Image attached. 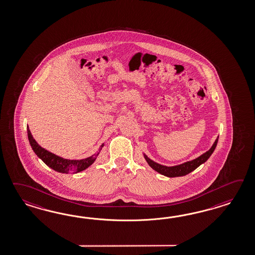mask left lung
Wrapping results in <instances>:
<instances>
[{"label": "left lung", "instance_id": "left-lung-1", "mask_svg": "<svg viewBox=\"0 0 255 255\" xmlns=\"http://www.w3.org/2000/svg\"><path fill=\"white\" fill-rule=\"evenodd\" d=\"M218 138L217 140L215 141L214 144L212 145L211 148L208 150L207 152H205V154H203L202 155H200L197 158L193 159L192 161L185 162L183 164H180L179 166H174V167H166V166H163L160 164H157L155 162L151 160L150 158H148L146 155H144V158L145 160L148 163L151 168L153 169H155V171H157L158 173L162 174V175H165L167 177H180V176H184L187 175L190 172H192L193 170H194L195 168H198L199 166L203 163H205L209 156L212 155V153L214 152V150L217 146V143H218Z\"/></svg>", "mask_w": 255, "mask_h": 255}]
</instances>
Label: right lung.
Listing matches in <instances>:
<instances>
[{
  "instance_id": "obj_1",
  "label": "right lung",
  "mask_w": 255,
  "mask_h": 255,
  "mask_svg": "<svg viewBox=\"0 0 255 255\" xmlns=\"http://www.w3.org/2000/svg\"><path fill=\"white\" fill-rule=\"evenodd\" d=\"M27 135H28V140H29L32 149L36 153V155L47 166H49L50 168L54 169L58 172H62V173L80 172L82 170L88 168L90 165H92L96 159V157H93V156L87 157L85 159H80V160H70V159L62 158L61 156L54 155L49 151L42 148L32 136L31 132L28 129V127H27ZM101 146H103V144Z\"/></svg>"
}]
</instances>
